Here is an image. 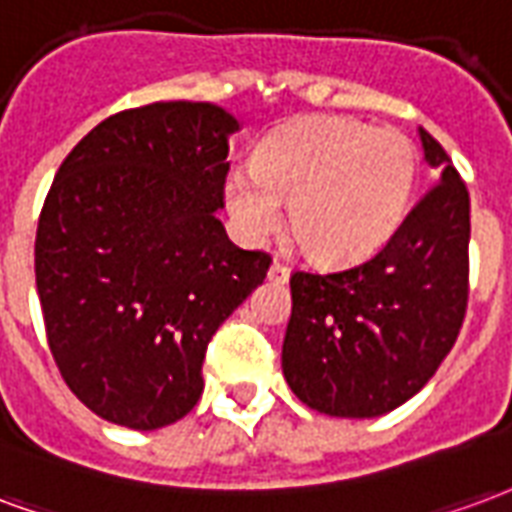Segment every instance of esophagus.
I'll return each mask as SVG.
<instances>
[{
    "mask_svg": "<svg viewBox=\"0 0 512 512\" xmlns=\"http://www.w3.org/2000/svg\"><path fill=\"white\" fill-rule=\"evenodd\" d=\"M289 275H292V267H289V264H283V261H272L270 281L283 283V281H289Z\"/></svg>",
    "mask_w": 512,
    "mask_h": 512,
    "instance_id": "1",
    "label": "esophagus"
}]
</instances>
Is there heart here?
Here are the masks:
<instances>
[{"label":"heart","mask_w":512,"mask_h":512,"mask_svg":"<svg viewBox=\"0 0 512 512\" xmlns=\"http://www.w3.org/2000/svg\"><path fill=\"white\" fill-rule=\"evenodd\" d=\"M414 174L417 152L398 128L313 117L264 138L253 166L229 171L223 196L251 240L281 229L283 201H292L302 248L324 264H349L379 251L401 226Z\"/></svg>","instance_id":"heart-1"}]
</instances>
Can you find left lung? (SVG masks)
Listing matches in <instances>:
<instances>
[{"instance_id":"1","label":"left lung","mask_w":512,"mask_h":512,"mask_svg":"<svg viewBox=\"0 0 512 512\" xmlns=\"http://www.w3.org/2000/svg\"><path fill=\"white\" fill-rule=\"evenodd\" d=\"M439 182L371 259L292 272L283 376L316 412L379 417L420 393L453 349L469 300V190L420 128Z\"/></svg>"}]
</instances>
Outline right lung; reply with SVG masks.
<instances>
[{"label": "right lung", "instance_id": "right-lung-1", "mask_svg": "<svg viewBox=\"0 0 512 512\" xmlns=\"http://www.w3.org/2000/svg\"><path fill=\"white\" fill-rule=\"evenodd\" d=\"M212 103H149L100 122L70 149L37 220L35 281L51 354L81 404L155 431L204 390V354L267 278L223 207L229 136Z\"/></svg>", "mask_w": 512, "mask_h": 512}]
</instances>
